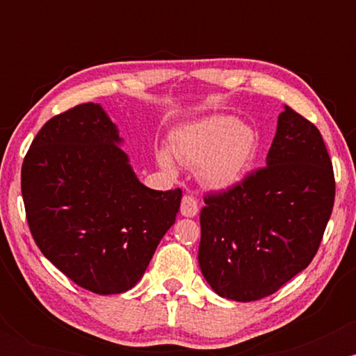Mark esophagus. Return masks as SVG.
<instances>
[{"mask_svg":"<svg viewBox=\"0 0 356 356\" xmlns=\"http://www.w3.org/2000/svg\"><path fill=\"white\" fill-rule=\"evenodd\" d=\"M197 199L189 194L184 195L181 202V214L184 218H194V216L197 214Z\"/></svg>","mask_w":356,"mask_h":356,"instance_id":"34e87169","label":"esophagus"}]
</instances>
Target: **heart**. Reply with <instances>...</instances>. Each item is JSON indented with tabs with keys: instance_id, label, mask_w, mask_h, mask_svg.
Instances as JSON below:
<instances>
[{
	"instance_id": "b5f03b06",
	"label": "heart",
	"mask_w": 356,
	"mask_h": 356,
	"mask_svg": "<svg viewBox=\"0 0 356 356\" xmlns=\"http://www.w3.org/2000/svg\"><path fill=\"white\" fill-rule=\"evenodd\" d=\"M170 150L179 162L197 169L202 184L226 189L243 177L257 150V134L234 117L212 115L175 130ZM157 162L167 174L175 164L167 150H159Z\"/></svg>"
}]
</instances>
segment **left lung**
<instances>
[{
	"mask_svg": "<svg viewBox=\"0 0 356 356\" xmlns=\"http://www.w3.org/2000/svg\"><path fill=\"white\" fill-rule=\"evenodd\" d=\"M204 202L199 266L211 288L243 303L276 293L312 263L333 211L320 130L286 105L266 167Z\"/></svg>",
	"mask_w": 356,
	"mask_h": 356,
	"instance_id": "8db88e82",
	"label": "left lung"
}]
</instances>
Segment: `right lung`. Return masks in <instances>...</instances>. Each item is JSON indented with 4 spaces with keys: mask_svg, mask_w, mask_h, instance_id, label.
<instances>
[{
    "mask_svg": "<svg viewBox=\"0 0 356 356\" xmlns=\"http://www.w3.org/2000/svg\"><path fill=\"white\" fill-rule=\"evenodd\" d=\"M117 125L99 104L55 115L22 167L28 226L43 256L97 295L129 291L175 222L182 191L137 179Z\"/></svg>",
    "mask_w": 356,
    "mask_h": 356,
    "instance_id": "obj_1",
    "label": "right lung"
}]
</instances>
